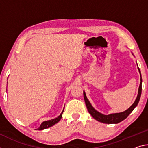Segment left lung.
Wrapping results in <instances>:
<instances>
[{
    "mask_svg": "<svg viewBox=\"0 0 148 148\" xmlns=\"http://www.w3.org/2000/svg\"><path fill=\"white\" fill-rule=\"evenodd\" d=\"M138 69L140 75V84L139 86V88H138L137 97L135 101L134 102V103L131 105L128 109H126L125 111L117 112V113L109 114H107V115L101 113V112H99V111H97V110H95L92 105H91L90 101H89L88 98H87L85 91H84V101H85L87 109H88V112H90V114L95 119V120H97L99 122H101V123H105V124H117L120 123L121 121H123V120H125V119L127 118V116L129 115V114L132 112L133 110L134 109V108L137 106L138 102H139L140 101V97H141V93H142V76H141V72H140V69L138 68Z\"/></svg>",
    "mask_w": 148,
    "mask_h": 148,
    "instance_id": "1",
    "label": "left lung"
}]
</instances>
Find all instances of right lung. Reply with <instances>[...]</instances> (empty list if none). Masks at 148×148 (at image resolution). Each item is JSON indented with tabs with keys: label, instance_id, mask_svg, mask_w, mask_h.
I'll use <instances>...</instances> for the list:
<instances>
[{
	"label": "right lung",
	"instance_id": "add662e5",
	"mask_svg": "<svg viewBox=\"0 0 148 148\" xmlns=\"http://www.w3.org/2000/svg\"><path fill=\"white\" fill-rule=\"evenodd\" d=\"M64 109H63L61 113H60V115L58 116V117H57V118L51 119V120H49V121H46L43 122V123L41 124L40 126H39V127L37 128V130H44V129L48 128L49 127H51V126L55 125V124H57V123H58V122H59V121L62 118V113H63V111H64Z\"/></svg>",
	"mask_w": 148,
	"mask_h": 148
}]
</instances>
